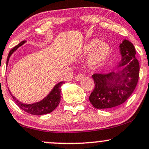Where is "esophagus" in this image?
Segmentation results:
<instances>
[{
  "label": "esophagus",
  "mask_w": 149,
  "mask_h": 149,
  "mask_svg": "<svg viewBox=\"0 0 149 149\" xmlns=\"http://www.w3.org/2000/svg\"><path fill=\"white\" fill-rule=\"evenodd\" d=\"M84 78V74H83V73H78V74L76 75V77H75V80H76V81H79V80L82 79V78Z\"/></svg>",
  "instance_id": "1"
}]
</instances>
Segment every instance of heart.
Listing matches in <instances>:
<instances>
[{
    "label": "heart",
    "mask_w": 149,
    "mask_h": 149,
    "mask_svg": "<svg viewBox=\"0 0 149 149\" xmlns=\"http://www.w3.org/2000/svg\"><path fill=\"white\" fill-rule=\"evenodd\" d=\"M84 53H90L89 64L91 67L96 68L102 65L108 58L111 49L106 43H102L98 39H92L86 43L83 49Z\"/></svg>",
    "instance_id": "obj_1"
}]
</instances>
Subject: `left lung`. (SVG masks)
Masks as SVG:
<instances>
[{"instance_id": "left-lung-1", "label": "left lung", "mask_w": 149, "mask_h": 149, "mask_svg": "<svg viewBox=\"0 0 149 149\" xmlns=\"http://www.w3.org/2000/svg\"><path fill=\"white\" fill-rule=\"evenodd\" d=\"M122 60L120 66H126L121 71L108 74L95 73L92 76L94 89L89 99L97 109L116 107L124 103L135 90L139 80V64L136 59L133 44L128 40L119 46Z\"/></svg>"}]
</instances>
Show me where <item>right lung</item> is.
<instances>
[{
  "label": "right lung",
  "instance_id": "1",
  "mask_svg": "<svg viewBox=\"0 0 149 149\" xmlns=\"http://www.w3.org/2000/svg\"><path fill=\"white\" fill-rule=\"evenodd\" d=\"M25 42H26V41H22L18 45L14 46L13 48L10 50V51L9 52L8 59H7V65H8L9 59H10V57L12 55V53L14 51H15L19 46L23 45ZM63 82H59L58 84H57L55 86L53 90L45 98H44L40 102H37V103L34 104H30V105L23 104L18 101L13 95L11 94V96H12V98L14 99V102L17 103V105L20 107L21 110L29 114H35V115H42V114H48L53 112L57 107V105H59L61 99V94H61L60 87L61 86L63 85ZM10 93L11 94L10 92Z\"/></svg>",
  "mask_w": 149,
  "mask_h": 149
}]
</instances>
